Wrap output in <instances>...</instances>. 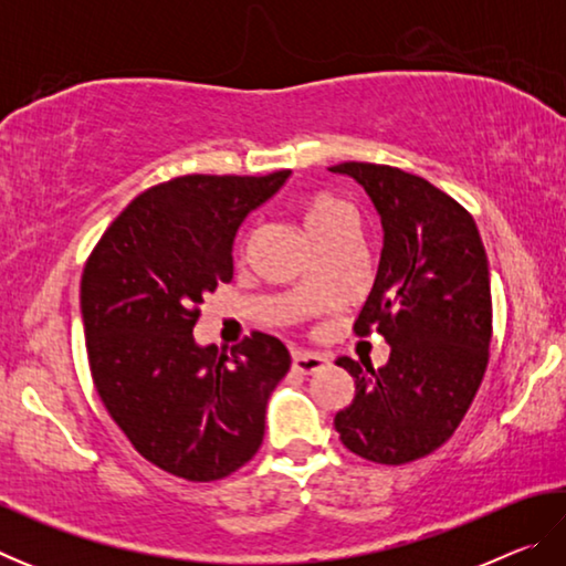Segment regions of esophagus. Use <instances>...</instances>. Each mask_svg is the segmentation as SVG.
Listing matches in <instances>:
<instances>
[{
    "label": "esophagus",
    "instance_id": "obj_1",
    "mask_svg": "<svg viewBox=\"0 0 566 566\" xmlns=\"http://www.w3.org/2000/svg\"><path fill=\"white\" fill-rule=\"evenodd\" d=\"M329 364L327 357L322 354H312V352H294L292 354V369L296 375H314V371L324 369Z\"/></svg>",
    "mask_w": 566,
    "mask_h": 566
}]
</instances>
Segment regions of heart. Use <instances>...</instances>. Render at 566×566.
Here are the masks:
<instances>
[{"label": "heart", "mask_w": 566, "mask_h": 566, "mask_svg": "<svg viewBox=\"0 0 566 566\" xmlns=\"http://www.w3.org/2000/svg\"><path fill=\"white\" fill-rule=\"evenodd\" d=\"M302 217H304V224L306 229H310V234H319L324 232V229L332 227L334 222H339V219L344 217H352L349 214V207L342 202V199H337L334 195H327V191H314V195H310L302 202ZM254 232L249 229V232L242 237V242H239V249L249 247V242H252Z\"/></svg>", "instance_id": "b5f03b06"}]
</instances>
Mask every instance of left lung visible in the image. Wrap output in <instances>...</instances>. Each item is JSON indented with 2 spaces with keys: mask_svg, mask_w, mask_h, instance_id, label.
I'll list each match as a JSON object with an SVG mask.
<instances>
[{
  "mask_svg": "<svg viewBox=\"0 0 566 566\" xmlns=\"http://www.w3.org/2000/svg\"><path fill=\"white\" fill-rule=\"evenodd\" d=\"M367 189L385 227L379 272L354 334H381V369L339 357L354 399L334 417L342 444L377 464L432 454L472 407L492 342L486 252L472 214L427 179L389 165L329 167Z\"/></svg>",
  "mask_w": 566,
  "mask_h": 566,
  "instance_id": "obj_1",
  "label": "left lung"
}]
</instances>
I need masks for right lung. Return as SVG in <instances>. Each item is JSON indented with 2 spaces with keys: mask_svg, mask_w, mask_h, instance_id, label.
<instances>
[{
  "mask_svg": "<svg viewBox=\"0 0 566 566\" xmlns=\"http://www.w3.org/2000/svg\"><path fill=\"white\" fill-rule=\"evenodd\" d=\"M290 175L161 181L114 219L84 264V337L102 405L147 462L187 482L224 479L256 454L266 399L292 364L272 334L252 332L232 354L197 347L191 334L205 294L232 280L242 219Z\"/></svg>",
  "mask_w": 566,
  "mask_h": 566,
  "instance_id": "1",
  "label": "right lung"
}]
</instances>
